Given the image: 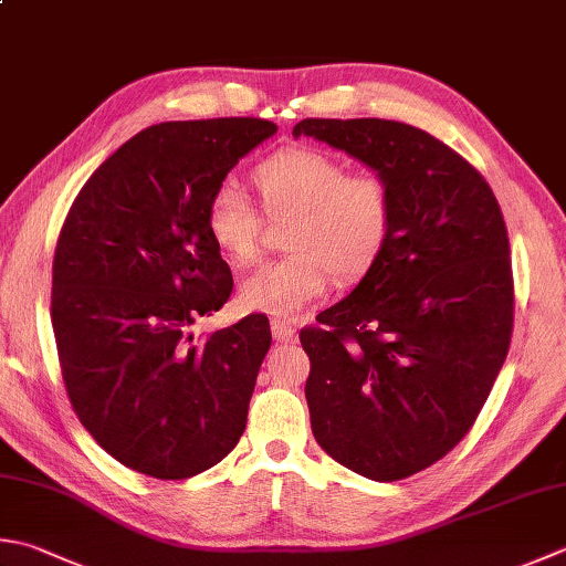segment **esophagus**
Here are the masks:
<instances>
[{"instance_id": "obj_1", "label": "esophagus", "mask_w": 566, "mask_h": 566, "mask_svg": "<svg viewBox=\"0 0 566 566\" xmlns=\"http://www.w3.org/2000/svg\"><path fill=\"white\" fill-rule=\"evenodd\" d=\"M272 336L280 343H294L296 331L290 324H284V321H272Z\"/></svg>"}]
</instances>
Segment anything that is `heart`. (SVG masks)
<instances>
[{
	"instance_id": "1",
	"label": "heart",
	"mask_w": 566,
	"mask_h": 566,
	"mask_svg": "<svg viewBox=\"0 0 566 566\" xmlns=\"http://www.w3.org/2000/svg\"><path fill=\"white\" fill-rule=\"evenodd\" d=\"M262 213L284 223V258L264 262L240 284L245 312L294 318L338 284L358 282L380 260L392 235V191L380 174L348 171L334 154L292 147L252 171ZM206 230L232 268L258 260L262 218L238 186H218L206 206Z\"/></svg>"
}]
</instances>
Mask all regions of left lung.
<instances>
[{"mask_svg": "<svg viewBox=\"0 0 566 566\" xmlns=\"http://www.w3.org/2000/svg\"><path fill=\"white\" fill-rule=\"evenodd\" d=\"M294 137L350 154L390 184L380 260L298 340L306 402L331 459L400 481L469 434L513 336L507 228L491 186L424 129L395 119H302Z\"/></svg>", "mask_w": 566, "mask_h": 566, "instance_id": "1", "label": "left lung"}]
</instances>
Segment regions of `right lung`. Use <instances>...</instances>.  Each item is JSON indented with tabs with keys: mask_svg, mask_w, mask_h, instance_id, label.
Listing matches in <instances>:
<instances>
[{
	"mask_svg": "<svg viewBox=\"0 0 566 566\" xmlns=\"http://www.w3.org/2000/svg\"><path fill=\"white\" fill-rule=\"evenodd\" d=\"M274 132L260 117L142 129L97 166L61 228L51 324L65 392L97 444L151 479L216 467L245 431L268 316L203 340L191 326L232 292L208 198Z\"/></svg>",
	"mask_w": 566,
	"mask_h": 566,
	"instance_id": "1",
	"label": "right lung"
}]
</instances>
